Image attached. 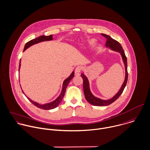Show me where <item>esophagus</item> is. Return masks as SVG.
<instances>
[{"mask_svg":"<svg viewBox=\"0 0 150 150\" xmlns=\"http://www.w3.org/2000/svg\"><path fill=\"white\" fill-rule=\"evenodd\" d=\"M82 70V67L81 66H78L75 68V72L76 73H80Z\"/></svg>","mask_w":150,"mask_h":150,"instance_id":"esophagus-1","label":"esophagus"}]
</instances>
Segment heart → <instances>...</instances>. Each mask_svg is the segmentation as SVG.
Instances as JSON below:
<instances>
[{
  "label": "heart",
  "instance_id": "heart-1",
  "mask_svg": "<svg viewBox=\"0 0 150 150\" xmlns=\"http://www.w3.org/2000/svg\"><path fill=\"white\" fill-rule=\"evenodd\" d=\"M95 42V40L93 39H92L88 41V44L89 45H93Z\"/></svg>",
  "mask_w": 150,
  "mask_h": 150
}]
</instances>
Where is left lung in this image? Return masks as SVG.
Returning a JSON list of instances; mask_svg holds the SVG:
<instances>
[{
	"label": "left lung",
	"instance_id": "8db88e82",
	"mask_svg": "<svg viewBox=\"0 0 150 150\" xmlns=\"http://www.w3.org/2000/svg\"><path fill=\"white\" fill-rule=\"evenodd\" d=\"M102 35H103L105 37L107 38V41L106 42V47L107 48H110L111 50L118 52L120 54L123 61L125 64V81L120 89V90L117 92V93L113 96L112 98L108 100H103L102 99H100L99 98H97L91 92L90 87H89V82L88 81V79L84 74V72L81 74V76L83 79V92L84 95L86 100L91 105L93 106H105L110 105L111 103H113L115 100H116L121 95L122 92L124 91V89L125 88L126 86V83L127 82L128 79V72H127V58L126 57L125 53L123 50V48L120 44L116 40L113 39L110 36L106 35L105 34H101Z\"/></svg>",
	"mask_w": 150,
	"mask_h": 150
}]
</instances>
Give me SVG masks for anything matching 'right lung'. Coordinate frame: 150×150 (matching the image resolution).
<instances>
[{
  "label": "right lung",
  "mask_w": 150,
  "mask_h": 150,
  "mask_svg": "<svg viewBox=\"0 0 150 150\" xmlns=\"http://www.w3.org/2000/svg\"><path fill=\"white\" fill-rule=\"evenodd\" d=\"M52 35H48V36H45V35H41V36H40L37 38H35L34 39H33L31 40H30V41L27 42L25 46H24V50L23 51H24L25 50H27L28 48H29L30 47L32 46L33 45H34L35 44H37V43H39V42H43V41H51V40H52L53 38H52ZM21 59H20V64H19V69H18V71L20 70V67H21ZM74 71H72V72L71 73V74L69 75V77H68L67 79H65L64 82H63V84H62V91L59 95V96L55 99L54 100V101L51 102H50V103H45V104H43V105H41V104H39L38 103L36 102H34L33 100H32L31 99H30L29 98H28L23 92V91H22V92H23V93L25 95V96L27 98V99L34 105H35V106H37V108H40L41 109H44V110H50V109H53L55 108H57L59 105V103L61 102L64 95H65V91H66V89L67 88V86L68 85L70 81L74 78Z\"/></svg>",
  "instance_id": "add662e5"
}]
</instances>
